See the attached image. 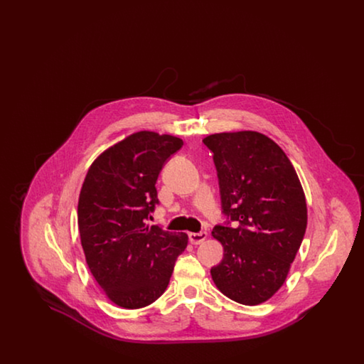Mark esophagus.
Returning <instances> with one entry per match:
<instances>
[{"label": "esophagus", "mask_w": 364, "mask_h": 364, "mask_svg": "<svg viewBox=\"0 0 364 364\" xmlns=\"http://www.w3.org/2000/svg\"><path fill=\"white\" fill-rule=\"evenodd\" d=\"M188 237H190L191 244L198 245V244H202L208 239V233L206 232H199V233L191 232V233H188Z\"/></svg>", "instance_id": "obj_1"}]
</instances>
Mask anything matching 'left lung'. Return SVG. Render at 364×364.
I'll return each mask as SVG.
<instances>
[{
	"mask_svg": "<svg viewBox=\"0 0 364 364\" xmlns=\"http://www.w3.org/2000/svg\"><path fill=\"white\" fill-rule=\"evenodd\" d=\"M203 143L214 154L223 213L236 224L211 232L224 247L211 278L226 297L257 306L282 287L303 242L304 191L289 158L263 134L223 132Z\"/></svg>",
	"mask_w": 364,
	"mask_h": 364,
	"instance_id": "1",
	"label": "left lung"
}]
</instances>
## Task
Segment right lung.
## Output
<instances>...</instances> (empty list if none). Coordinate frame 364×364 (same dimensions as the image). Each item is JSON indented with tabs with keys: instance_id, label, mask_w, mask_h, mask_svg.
Listing matches in <instances>:
<instances>
[{
	"instance_id": "obj_1",
	"label": "right lung",
	"mask_w": 364,
	"mask_h": 364,
	"mask_svg": "<svg viewBox=\"0 0 364 364\" xmlns=\"http://www.w3.org/2000/svg\"><path fill=\"white\" fill-rule=\"evenodd\" d=\"M183 140L139 131L91 164L77 203L87 266L116 306L136 310L168 288L188 236L146 224L154 210L158 174Z\"/></svg>"
}]
</instances>
